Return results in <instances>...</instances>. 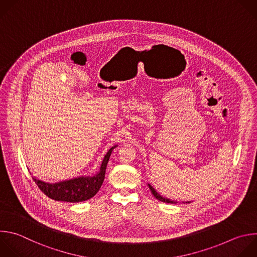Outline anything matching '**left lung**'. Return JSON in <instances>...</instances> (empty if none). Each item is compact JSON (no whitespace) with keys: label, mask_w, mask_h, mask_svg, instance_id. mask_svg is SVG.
<instances>
[{"label":"left lung","mask_w":257,"mask_h":257,"mask_svg":"<svg viewBox=\"0 0 257 257\" xmlns=\"http://www.w3.org/2000/svg\"><path fill=\"white\" fill-rule=\"evenodd\" d=\"M148 187H149V189H150V191H151V193H152V195L157 199V200H159V201H161V202H164V203H167V204H177V202L176 201H173V200H169V199H167V198H164V197H162L161 195H159V193L150 185V184H148ZM185 203V202H184ZM186 203H191V202H186Z\"/></svg>","instance_id":"obj_1"}]
</instances>
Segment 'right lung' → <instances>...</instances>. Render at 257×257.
<instances>
[{
	"label": "right lung",
	"mask_w": 257,
	"mask_h": 257,
	"mask_svg": "<svg viewBox=\"0 0 257 257\" xmlns=\"http://www.w3.org/2000/svg\"><path fill=\"white\" fill-rule=\"evenodd\" d=\"M117 146L114 145L107 151L101 162L99 172L93 176H80L57 183H46L35 177H33V180L38 188L52 200L68 203H79L90 200L101 189L105 180L109 158Z\"/></svg>",
	"instance_id": "right-lung-1"
}]
</instances>
